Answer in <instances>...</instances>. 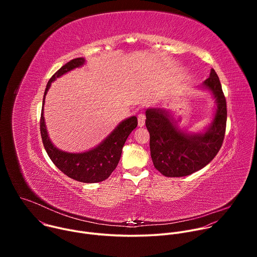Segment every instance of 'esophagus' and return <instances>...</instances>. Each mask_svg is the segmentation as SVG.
Wrapping results in <instances>:
<instances>
[{
    "label": "esophagus",
    "instance_id": "34e87169",
    "mask_svg": "<svg viewBox=\"0 0 257 257\" xmlns=\"http://www.w3.org/2000/svg\"><path fill=\"white\" fill-rule=\"evenodd\" d=\"M145 125V116L143 114L138 115V126L143 127Z\"/></svg>",
    "mask_w": 257,
    "mask_h": 257
}]
</instances>
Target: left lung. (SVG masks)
<instances>
[{"instance_id": "8db88e82", "label": "left lung", "mask_w": 257, "mask_h": 257, "mask_svg": "<svg viewBox=\"0 0 257 257\" xmlns=\"http://www.w3.org/2000/svg\"><path fill=\"white\" fill-rule=\"evenodd\" d=\"M198 87L209 91L215 101L212 120L200 132L181 129L173 114L166 108L149 107L145 111L152 160L155 168L166 177H184L201 170L222 148L226 132L227 102L213 69Z\"/></svg>"}]
</instances>
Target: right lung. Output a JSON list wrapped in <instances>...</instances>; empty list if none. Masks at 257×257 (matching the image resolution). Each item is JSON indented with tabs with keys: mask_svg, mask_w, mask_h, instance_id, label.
<instances>
[{
	"mask_svg": "<svg viewBox=\"0 0 257 257\" xmlns=\"http://www.w3.org/2000/svg\"><path fill=\"white\" fill-rule=\"evenodd\" d=\"M84 64V58L73 59L62 66L49 80L43 99L41 134L47 154L60 171L68 177L79 182L97 183L108 178L118 166L126 139L137 127V118L132 116L120 122L119 125L105 137V139L89 151L83 153H67L56 148L49 137L44 117L46 95L53 81L71 70L82 67Z\"/></svg>",
	"mask_w": 257,
	"mask_h": 257,
	"instance_id": "obj_1",
	"label": "right lung"
}]
</instances>
